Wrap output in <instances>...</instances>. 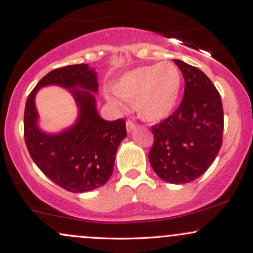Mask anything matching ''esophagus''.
<instances>
[{"label": "esophagus", "instance_id": "obj_1", "mask_svg": "<svg viewBox=\"0 0 253 253\" xmlns=\"http://www.w3.org/2000/svg\"><path fill=\"white\" fill-rule=\"evenodd\" d=\"M126 129H127V132H132L133 129H135V124H133L132 121H127L126 123Z\"/></svg>", "mask_w": 253, "mask_h": 253}]
</instances>
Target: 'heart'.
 I'll return each mask as SVG.
<instances>
[{
    "label": "heart",
    "instance_id": "heart-1",
    "mask_svg": "<svg viewBox=\"0 0 253 253\" xmlns=\"http://www.w3.org/2000/svg\"><path fill=\"white\" fill-rule=\"evenodd\" d=\"M183 77L178 66L163 62L138 66L125 72L112 84L114 94L127 102L143 121L161 123L175 112L182 91ZM106 100L114 107L121 102L114 95L106 94Z\"/></svg>",
    "mask_w": 253,
    "mask_h": 253
}]
</instances>
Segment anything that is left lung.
<instances>
[{
    "mask_svg": "<svg viewBox=\"0 0 253 253\" xmlns=\"http://www.w3.org/2000/svg\"><path fill=\"white\" fill-rule=\"evenodd\" d=\"M184 77L181 106L152 127L155 143L149 153L152 169L163 181L184 184L207 171L222 144L221 97L200 69L173 59Z\"/></svg>",
    "mask_w": 253,
    "mask_h": 253,
    "instance_id": "left-lung-1",
    "label": "left lung"
}]
</instances>
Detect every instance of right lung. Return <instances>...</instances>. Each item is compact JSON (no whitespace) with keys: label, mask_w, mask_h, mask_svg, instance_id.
I'll return each instance as SVG.
<instances>
[{"label":"right lung","mask_w":253,"mask_h":253,"mask_svg":"<svg viewBox=\"0 0 253 253\" xmlns=\"http://www.w3.org/2000/svg\"><path fill=\"white\" fill-rule=\"evenodd\" d=\"M57 85L73 95L78 118L59 132H46L39 125L37 91ZM97 72L88 64L69 65L48 72L27 98L24 128L28 152L51 181L71 193H86L102 187L114 170L119 145L127 136L123 119L106 121L96 108Z\"/></svg>","instance_id":"add662e5"}]
</instances>
